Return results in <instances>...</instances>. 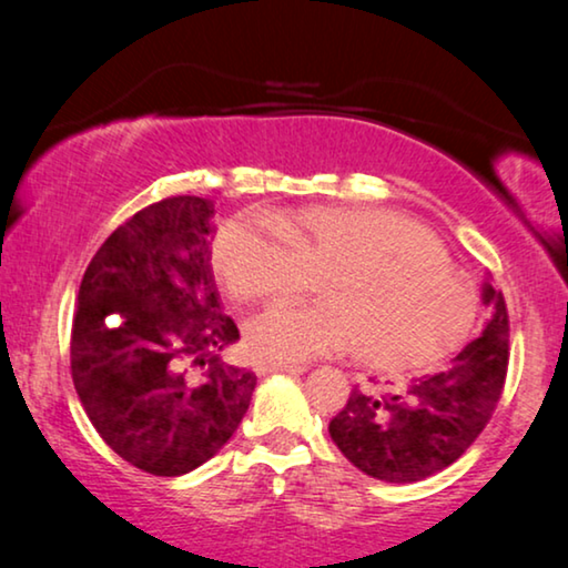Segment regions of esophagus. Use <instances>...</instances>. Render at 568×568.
<instances>
[{"mask_svg": "<svg viewBox=\"0 0 568 568\" xmlns=\"http://www.w3.org/2000/svg\"><path fill=\"white\" fill-rule=\"evenodd\" d=\"M305 369H307L305 364H282V362H266V359L255 362V372H258V375H274V372H292V375H302Z\"/></svg>", "mask_w": 568, "mask_h": 568, "instance_id": "34e87169", "label": "esophagus"}]
</instances>
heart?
Segmentation results:
<instances>
[{
  "label": "heart",
  "instance_id": "heart-1",
  "mask_svg": "<svg viewBox=\"0 0 568 568\" xmlns=\"http://www.w3.org/2000/svg\"><path fill=\"white\" fill-rule=\"evenodd\" d=\"M214 266L243 302H294L325 282L328 305L276 307L247 325V344L271 362L354 346L372 367H426L476 321V297L437 237L379 209L305 206L276 224L243 216L216 235Z\"/></svg>",
  "mask_w": 568,
  "mask_h": 568
}]
</instances>
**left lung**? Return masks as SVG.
I'll return each instance as SVG.
<instances>
[{"label": "left lung", "mask_w": 568, "mask_h": 568, "mask_svg": "<svg viewBox=\"0 0 568 568\" xmlns=\"http://www.w3.org/2000/svg\"><path fill=\"white\" fill-rule=\"evenodd\" d=\"M486 328L447 367L400 393L352 390L328 432L348 463L387 484H414L453 465L491 422L509 364L504 294L484 284Z\"/></svg>", "instance_id": "left-lung-1"}]
</instances>
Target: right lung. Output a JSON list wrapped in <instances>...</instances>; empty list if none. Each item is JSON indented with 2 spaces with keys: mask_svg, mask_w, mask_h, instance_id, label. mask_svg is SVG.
Returning a JSON list of instances; mask_svg holds the SVG:
<instances>
[{
  "mask_svg": "<svg viewBox=\"0 0 568 568\" xmlns=\"http://www.w3.org/2000/svg\"><path fill=\"white\" fill-rule=\"evenodd\" d=\"M214 204L170 196L123 222L84 271L72 325V379L115 455L183 476L243 422L255 375L220 354L240 338L212 274Z\"/></svg>",
  "mask_w": 568,
  "mask_h": 568,
  "instance_id": "1",
  "label": "right lung"
}]
</instances>
